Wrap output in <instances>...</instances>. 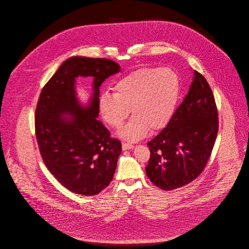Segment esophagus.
<instances>
[{
  "instance_id": "1",
  "label": "esophagus",
  "mask_w": 249,
  "mask_h": 249,
  "mask_svg": "<svg viewBox=\"0 0 249 249\" xmlns=\"http://www.w3.org/2000/svg\"><path fill=\"white\" fill-rule=\"evenodd\" d=\"M134 147L133 144L129 143V142H123L122 143V149L123 150H128V149H132Z\"/></svg>"
}]
</instances>
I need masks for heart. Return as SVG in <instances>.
Listing matches in <instances>:
<instances>
[{
	"label": "heart",
	"mask_w": 249,
	"mask_h": 249,
	"mask_svg": "<svg viewBox=\"0 0 249 249\" xmlns=\"http://www.w3.org/2000/svg\"><path fill=\"white\" fill-rule=\"evenodd\" d=\"M180 81L168 67H144L131 71L114 86V94L104 93L99 99L102 118L113 128H119L130 113V121L119 135L130 141L142 138L165 127L178 102Z\"/></svg>",
	"instance_id": "heart-1"
}]
</instances>
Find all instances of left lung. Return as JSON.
Wrapping results in <instances>:
<instances>
[{
  "instance_id": "left-lung-1",
  "label": "left lung",
  "mask_w": 249,
  "mask_h": 249,
  "mask_svg": "<svg viewBox=\"0 0 249 249\" xmlns=\"http://www.w3.org/2000/svg\"><path fill=\"white\" fill-rule=\"evenodd\" d=\"M218 131V113L212 89L194 71L189 93L169 123L147 142L146 176L158 188L173 190L198 178L207 164Z\"/></svg>"
}]
</instances>
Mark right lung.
Listing matches in <instances>:
<instances>
[{"mask_svg": "<svg viewBox=\"0 0 249 249\" xmlns=\"http://www.w3.org/2000/svg\"><path fill=\"white\" fill-rule=\"evenodd\" d=\"M107 59L72 57L65 60L41 91L36 110V135L40 154L49 172L73 193L93 196L114 178L121 142L97 120L99 88L119 72ZM94 77L95 94L88 107L75 97V78ZM65 113L71 118L63 117Z\"/></svg>", "mask_w": 249, "mask_h": 249, "instance_id": "add662e5", "label": "right lung"}]
</instances>
